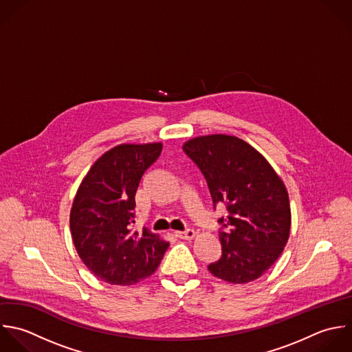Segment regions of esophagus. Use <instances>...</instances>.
<instances>
[{
    "mask_svg": "<svg viewBox=\"0 0 352 352\" xmlns=\"http://www.w3.org/2000/svg\"><path fill=\"white\" fill-rule=\"evenodd\" d=\"M175 236L179 237V239H182V240H192V239L196 236V233H195V230L188 229V230H185V232H175Z\"/></svg>",
    "mask_w": 352,
    "mask_h": 352,
    "instance_id": "esophagus-1",
    "label": "esophagus"
}]
</instances>
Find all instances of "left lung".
I'll list each match as a JSON object with an SVG mask.
<instances>
[{"mask_svg":"<svg viewBox=\"0 0 352 352\" xmlns=\"http://www.w3.org/2000/svg\"><path fill=\"white\" fill-rule=\"evenodd\" d=\"M184 152L203 173L214 208L229 212L219 232L222 256L208 270L230 284H247L280 258L291 232L287 188L270 163L248 142L226 134L186 141Z\"/></svg>","mask_w":352,"mask_h":352,"instance_id":"left-lung-1","label":"left lung"}]
</instances>
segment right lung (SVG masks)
I'll return each mask as SVG.
<instances>
[{
	"label": "right lung",
	"instance_id": "1",
	"mask_svg": "<svg viewBox=\"0 0 352 352\" xmlns=\"http://www.w3.org/2000/svg\"><path fill=\"white\" fill-rule=\"evenodd\" d=\"M162 142L120 144L90 167L75 195L69 229L85 266L112 285H133L155 273L168 243L131 232L135 192L162 153Z\"/></svg>",
	"mask_w": 352,
	"mask_h": 352
}]
</instances>
